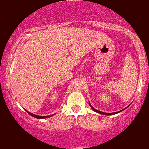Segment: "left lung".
<instances>
[{
    "instance_id": "left-lung-1",
    "label": "left lung",
    "mask_w": 149,
    "mask_h": 149,
    "mask_svg": "<svg viewBox=\"0 0 149 149\" xmlns=\"http://www.w3.org/2000/svg\"><path fill=\"white\" fill-rule=\"evenodd\" d=\"M89 105H90V106H91V108L92 109H93V111H95L96 113H101V114H103V115H106V116H110V115H114V114H116V113H120V112H121V111H123V110H125V109H127V108L128 107V106H130V105H128V106H127V107H126L125 108V109H122V110H120V111H117V112H114V113H105V112H103V111H98V110H96V109H94V108L93 107V106H91V103H90V102H89Z\"/></svg>"
}]
</instances>
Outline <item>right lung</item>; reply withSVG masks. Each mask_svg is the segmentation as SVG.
Wrapping results in <instances>:
<instances>
[{"label": "right lung", "mask_w": 149, "mask_h": 149, "mask_svg": "<svg viewBox=\"0 0 149 149\" xmlns=\"http://www.w3.org/2000/svg\"><path fill=\"white\" fill-rule=\"evenodd\" d=\"M26 111L29 114V115H31V116L34 117V118H39V119H43V118H49V117L51 116H54L55 114H53V115H51V116H38V115H36V114H33L32 113L28 111L27 110H26Z\"/></svg>", "instance_id": "1"}]
</instances>
